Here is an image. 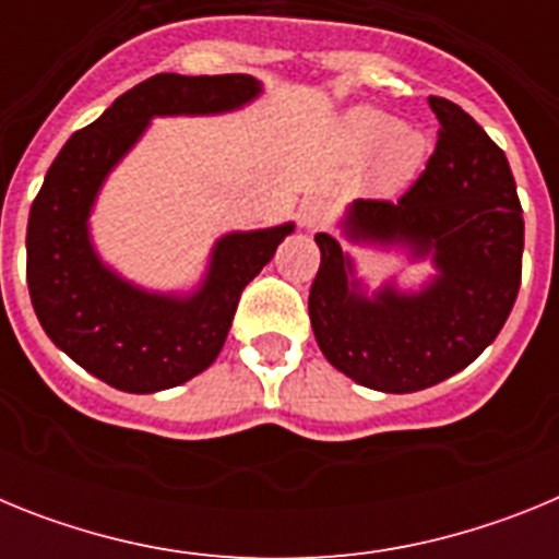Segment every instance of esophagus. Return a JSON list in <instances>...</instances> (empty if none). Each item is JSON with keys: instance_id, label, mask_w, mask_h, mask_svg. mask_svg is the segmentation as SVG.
<instances>
[{"instance_id": "34e87169", "label": "esophagus", "mask_w": 559, "mask_h": 559, "mask_svg": "<svg viewBox=\"0 0 559 559\" xmlns=\"http://www.w3.org/2000/svg\"><path fill=\"white\" fill-rule=\"evenodd\" d=\"M330 221V210L324 201H305L302 206H299V224L305 226V229H322L324 224Z\"/></svg>"}]
</instances>
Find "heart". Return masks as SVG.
Listing matches in <instances>:
<instances>
[{
    "label": "heart",
    "mask_w": 559,
    "mask_h": 559,
    "mask_svg": "<svg viewBox=\"0 0 559 559\" xmlns=\"http://www.w3.org/2000/svg\"><path fill=\"white\" fill-rule=\"evenodd\" d=\"M349 140L364 153L383 147L380 179L386 187H400L414 179V173L426 159V136L412 128H403L397 117L378 108H358L349 114Z\"/></svg>",
    "instance_id": "1"
}]
</instances>
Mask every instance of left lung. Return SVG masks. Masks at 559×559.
<instances>
[{
  "label": "left lung",
  "instance_id": "8db88e82",
  "mask_svg": "<svg viewBox=\"0 0 559 559\" xmlns=\"http://www.w3.org/2000/svg\"><path fill=\"white\" fill-rule=\"evenodd\" d=\"M428 106L439 133L426 170L397 201H355L344 231L431 257V283L417 294L383 285L367 296L338 240L316 235L313 335L338 372L374 392H419L462 372L501 333L521 288L523 210L510 162L456 103L428 97Z\"/></svg>",
  "mask_w": 559,
  "mask_h": 559
}]
</instances>
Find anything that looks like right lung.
Masks as SVG:
<instances>
[{
	"label": "right lung",
	"instance_id": "add662e5",
	"mask_svg": "<svg viewBox=\"0 0 559 559\" xmlns=\"http://www.w3.org/2000/svg\"><path fill=\"white\" fill-rule=\"evenodd\" d=\"M257 95L251 75H153L72 133L49 165L27 221L29 299L52 344L108 386L151 394L204 372L224 347L243 288L294 224L231 231L212 249L195 294H151L106 269L88 240L103 181L153 117L231 111Z\"/></svg>",
	"mask_w": 559,
	"mask_h": 559
}]
</instances>
